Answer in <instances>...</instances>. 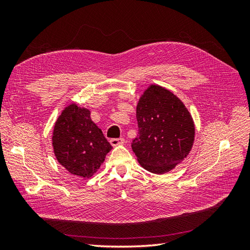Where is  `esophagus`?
Returning <instances> with one entry per match:
<instances>
[{"label": "esophagus", "instance_id": "1", "mask_svg": "<svg viewBox=\"0 0 250 250\" xmlns=\"http://www.w3.org/2000/svg\"><path fill=\"white\" fill-rule=\"evenodd\" d=\"M109 143H110V145L111 146H119V145H123L124 144V139H111L110 141H109Z\"/></svg>", "mask_w": 250, "mask_h": 250}]
</instances>
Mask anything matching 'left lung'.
I'll list each match as a JSON object with an SVG mask.
<instances>
[{"mask_svg": "<svg viewBox=\"0 0 250 250\" xmlns=\"http://www.w3.org/2000/svg\"><path fill=\"white\" fill-rule=\"evenodd\" d=\"M137 120L139 134L131 147L144 169L167 173L190 153L194 121L185 104L169 89L151 84L140 98Z\"/></svg>", "mask_w": 250, "mask_h": 250, "instance_id": "1", "label": "left lung"}]
</instances>
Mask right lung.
I'll return each instance as SVG.
<instances>
[{
    "label": "right lung",
    "mask_w": 250,
    "mask_h": 250,
    "mask_svg": "<svg viewBox=\"0 0 250 250\" xmlns=\"http://www.w3.org/2000/svg\"><path fill=\"white\" fill-rule=\"evenodd\" d=\"M52 145L58 163L83 178L94 175L112 148L90 119V111L76 103L66 106L58 117Z\"/></svg>",
    "instance_id": "obj_1"
}]
</instances>
